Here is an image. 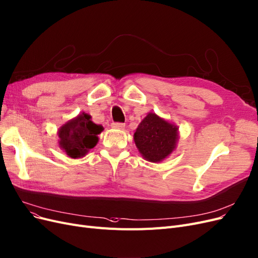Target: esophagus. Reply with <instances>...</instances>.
Returning <instances> with one entry per match:
<instances>
[{
	"mask_svg": "<svg viewBox=\"0 0 258 258\" xmlns=\"http://www.w3.org/2000/svg\"><path fill=\"white\" fill-rule=\"evenodd\" d=\"M112 127L115 129H123L125 128V123L122 122H112Z\"/></svg>",
	"mask_w": 258,
	"mask_h": 258,
	"instance_id": "1",
	"label": "esophagus"
}]
</instances>
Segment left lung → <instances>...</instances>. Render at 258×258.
<instances>
[{"instance_id":"8db88e82","label":"left lung","mask_w":258,"mask_h":258,"mask_svg":"<svg viewBox=\"0 0 258 258\" xmlns=\"http://www.w3.org/2000/svg\"><path fill=\"white\" fill-rule=\"evenodd\" d=\"M178 129L172 123L149 113L141 121L135 133V142L147 161L160 162L176 147Z\"/></svg>"}]
</instances>
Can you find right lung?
Instances as JSON below:
<instances>
[{
	"mask_svg": "<svg viewBox=\"0 0 258 258\" xmlns=\"http://www.w3.org/2000/svg\"><path fill=\"white\" fill-rule=\"evenodd\" d=\"M102 126L96 125L88 114L82 113L76 118L69 120L58 131L59 147L65 150L70 158H81L90 149L94 148L98 142Z\"/></svg>",
	"mask_w": 258,
	"mask_h": 258,
	"instance_id": "1",
	"label": "right lung"
}]
</instances>
